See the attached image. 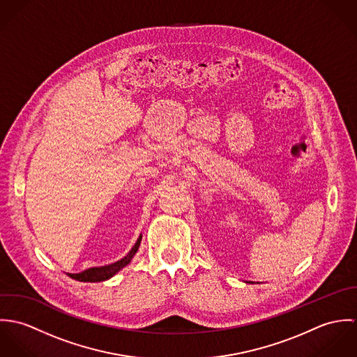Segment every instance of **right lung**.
Here are the masks:
<instances>
[{"instance_id": "right-lung-1", "label": "right lung", "mask_w": 357, "mask_h": 357, "mask_svg": "<svg viewBox=\"0 0 357 357\" xmlns=\"http://www.w3.org/2000/svg\"><path fill=\"white\" fill-rule=\"evenodd\" d=\"M142 238L143 236L140 235L137 242L132 248V250L125 255L122 259H119V261H116L114 264H109V265L89 268V269H85V271H82L79 273H68V276L75 279V280H79V282H102V280H107V279L112 278L115 273H118L122 268H125L132 261L133 255H136L137 250H139Z\"/></svg>"}]
</instances>
